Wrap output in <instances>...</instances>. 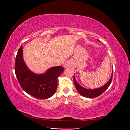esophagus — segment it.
Masks as SVG:
<instances>
[{
    "instance_id": "obj_1",
    "label": "esophagus",
    "mask_w": 130,
    "mask_h": 130,
    "mask_svg": "<svg viewBox=\"0 0 130 130\" xmlns=\"http://www.w3.org/2000/svg\"><path fill=\"white\" fill-rule=\"evenodd\" d=\"M64 66H65V67L66 68H67V67H68L69 66V64L68 63H66Z\"/></svg>"
}]
</instances>
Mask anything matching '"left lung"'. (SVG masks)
Wrapping results in <instances>:
<instances>
[{"mask_svg": "<svg viewBox=\"0 0 130 130\" xmlns=\"http://www.w3.org/2000/svg\"><path fill=\"white\" fill-rule=\"evenodd\" d=\"M98 41L100 42L99 40ZM113 69L112 70V72L111 74V76L110 77L109 81L104 85L103 86L101 87L95 88V89H87L84 87H82L81 85H80L77 83V82L76 80L75 76V74H74V82L76 90L77 92L79 93L81 95L83 96L88 98H94L97 97L98 96L100 95L101 94H103L105 90L108 88L110 84H111V82L112 80V76H113Z\"/></svg>", "mask_w": 130, "mask_h": 130, "instance_id": "left-lung-1", "label": "left lung"}]
</instances>
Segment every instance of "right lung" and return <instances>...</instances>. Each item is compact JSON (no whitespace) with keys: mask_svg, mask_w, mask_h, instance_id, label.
I'll return each instance as SVG.
<instances>
[{"mask_svg":"<svg viewBox=\"0 0 130 130\" xmlns=\"http://www.w3.org/2000/svg\"><path fill=\"white\" fill-rule=\"evenodd\" d=\"M64 71L61 66L53 67L43 74H36L27 67L23 59V46L15 58V73L19 84L25 92L40 99L52 97L57 87V78Z\"/></svg>","mask_w":130,"mask_h":130,"instance_id":"add662e5","label":"right lung"}]
</instances>
